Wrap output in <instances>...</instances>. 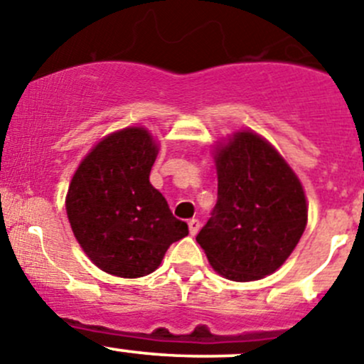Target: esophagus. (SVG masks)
Instances as JSON below:
<instances>
[{
  "instance_id": "34e87169",
  "label": "esophagus",
  "mask_w": 364,
  "mask_h": 364,
  "mask_svg": "<svg viewBox=\"0 0 364 364\" xmlns=\"http://www.w3.org/2000/svg\"><path fill=\"white\" fill-rule=\"evenodd\" d=\"M199 229H200V222L197 218H192L188 222V230H190V234H192V236H196L197 232H199Z\"/></svg>"
}]
</instances>
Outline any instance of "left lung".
<instances>
[{
	"instance_id": "obj_1",
	"label": "left lung",
	"mask_w": 364,
	"mask_h": 364,
	"mask_svg": "<svg viewBox=\"0 0 364 364\" xmlns=\"http://www.w3.org/2000/svg\"><path fill=\"white\" fill-rule=\"evenodd\" d=\"M218 199L197 234L213 269L234 282L274 273L308 220L303 186L280 153L253 132L216 148Z\"/></svg>"
}]
</instances>
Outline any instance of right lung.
<instances>
[{
    "mask_svg": "<svg viewBox=\"0 0 364 364\" xmlns=\"http://www.w3.org/2000/svg\"><path fill=\"white\" fill-rule=\"evenodd\" d=\"M156 155L146 128H123L87 153L68 186L73 236L95 266L114 277L153 273L167 248L188 234L149 183Z\"/></svg>",
    "mask_w": 364,
    "mask_h": 364,
    "instance_id": "right-lung-1",
    "label": "right lung"
}]
</instances>
